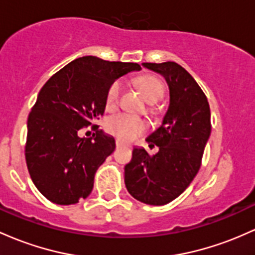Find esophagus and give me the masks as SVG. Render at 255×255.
Returning a JSON list of instances; mask_svg holds the SVG:
<instances>
[{
  "mask_svg": "<svg viewBox=\"0 0 255 255\" xmlns=\"http://www.w3.org/2000/svg\"><path fill=\"white\" fill-rule=\"evenodd\" d=\"M116 146L117 147H122L123 146V142H121L120 140H116Z\"/></svg>",
  "mask_w": 255,
  "mask_h": 255,
  "instance_id": "esophagus-1",
  "label": "esophagus"
}]
</instances>
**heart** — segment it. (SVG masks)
Segmentation results:
<instances>
[{"label":"heart","mask_w":255,"mask_h":255,"mask_svg":"<svg viewBox=\"0 0 255 255\" xmlns=\"http://www.w3.org/2000/svg\"><path fill=\"white\" fill-rule=\"evenodd\" d=\"M135 86L149 103H156L164 93V87L162 81L155 75H141L135 78ZM122 93V82L115 81L108 89L105 98V108L108 111H115L120 105ZM106 130L111 135L116 136L119 140L130 142L146 130L147 125L140 117L130 116L127 114H119L111 116L106 121Z\"/></svg>","instance_id":"heart-1"}]
</instances>
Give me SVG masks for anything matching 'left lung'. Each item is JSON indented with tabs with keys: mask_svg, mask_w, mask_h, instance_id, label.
<instances>
[{
	"mask_svg": "<svg viewBox=\"0 0 255 255\" xmlns=\"http://www.w3.org/2000/svg\"><path fill=\"white\" fill-rule=\"evenodd\" d=\"M142 66L166 78L169 106L162 125L146 138L158 152L150 156L134 147L125 166V184L135 200L163 206L183 194L200 169L211 135V110L201 87L183 66L174 61Z\"/></svg>",
	"mask_w": 255,
	"mask_h": 255,
	"instance_id": "1",
	"label": "left lung"
}]
</instances>
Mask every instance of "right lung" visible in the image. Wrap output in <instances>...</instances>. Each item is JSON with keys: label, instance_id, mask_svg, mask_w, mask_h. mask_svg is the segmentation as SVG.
<instances>
[{"label": "right lung", "instance_id": "obj_1", "mask_svg": "<svg viewBox=\"0 0 255 255\" xmlns=\"http://www.w3.org/2000/svg\"><path fill=\"white\" fill-rule=\"evenodd\" d=\"M135 63L103 60L93 55L75 59L44 83L27 119L25 158L33 184L47 200L75 205L93 190L94 175L115 139L94 125L104 115L108 89ZM92 125L93 138H80Z\"/></svg>", "mask_w": 255, "mask_h": 255}]
</instances>
